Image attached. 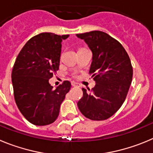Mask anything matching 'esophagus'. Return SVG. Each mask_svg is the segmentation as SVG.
<instances>
[{"mask_svg":"<svg viewBox=\"0 0 153 153\" xmlns=\"http://www.w3.org/2000/svg\"><path fill=\"white\" fill-rule=\"evenodd\" d=\"M71 86H73V87H80V85L78 83H77V82H71Z\"/></svg>","mask_w":153,"mask_h":153,"instance_id":"obj_1","label":"esophagus"}]
</instances>
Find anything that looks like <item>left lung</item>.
Listing matches in <instances>:
<instances>
[{"instance_id":"1","label":"left lung","mask_w":153,"mask_h":153,"mask_svg":"<svg viewBox=\"0 0 153 153\" xmlns=\"http://www.w3.org/2000/svg\"><path fill=\"white\" fill-rule=\"evenodd\" d=\"M92 53L89 73L96 82L91 91L82 88L83 97L78 107L92 120H104L113 116L124 102L133 78V68L123 46L106 33L94 30L76 34Z\"/></svg>"}]
</instances>
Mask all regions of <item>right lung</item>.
Segmentation results:
<instances>
[{
	"mask_svg": "<svg viewBox=\"0 0 153 153\" xmlns=\"http://www.w3.org/2000/svg\"><path fill=\"white\" fill-rule=\"evenodd\" d=\"M69 35L42 33L24 45L12 71L16 104L23 117L36 126L53 123L60 106L71 88L65 81L53 89L49 80L59 69L62 42Z\"/></svg>",
	"mask_w": 153,
	"mask_h": 153,
	"instance_id": "obj_1",
	"label": "right lung"
}]
</instances>
